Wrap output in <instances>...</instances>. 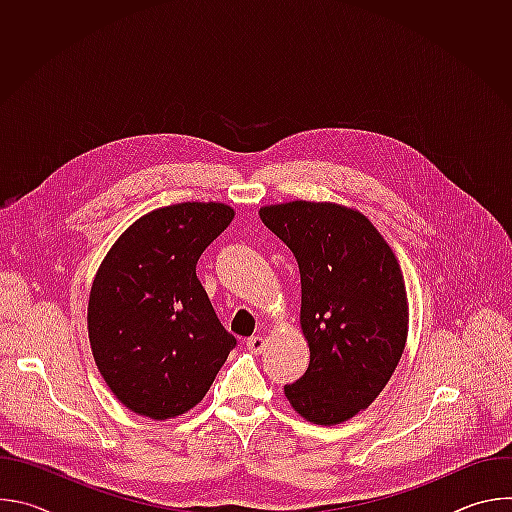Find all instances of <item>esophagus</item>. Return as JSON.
I'll use <instances>...</instances> for the list:
<instances>
[{"label":"esophagus","mask_w":512,"mask_h":512,"mask_svg":"<svg viewBox=\"0 0 512 512\" xmlns=\"http://www.w3.org/2000/svg\"><path fill=\"white\" fill-rule=\"evenodd\" d=\"M265 346V338L261 334H255L251 338H247V348L253 350V352H261Z\"/></svg>","instance_id":"esophagus-1"}]
</instances>
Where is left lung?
<instances>
[{
    "mask_svg": "<svg viewBox=\"0 0 512 512\" xmlns=\"http://www.w3.org/2000/svg\"><path fill=\"white\" fill-rule=\"evenodd\" d=\"M259 216L302 277L310 364L283 387L285 397L312 423H342L379 397L405 348L409 306L397 257L367 216L340 204L294 200Z\"/></svg>",
    "mask_w": 512,
    "mask_h": 512,
    "instance_id": "left-lung-1",
    "label": "left lung"
}]
</instances>
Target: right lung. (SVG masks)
Wrapping results in <instances>:
<instances>
[{
	"label": "right lung",
	"instance_id": "add662e5",
	"mask_svg": "<svg viewBox=\"0 0 512 512\" xmlns=\"http://www.w3.org/2000/svg\"><path fill=\"white\" fill-rule=\"evenodd\" d=\"M221 202L152 210L117 239L89 296V340L113 395L170 419L202 401L237 338L196 277L202 251L233 221Z\"/></svg>",
	"mask_w": 512,
	"mask_h": 512
}]
</instances>
